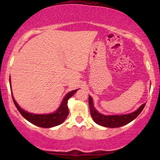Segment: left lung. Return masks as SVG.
<instances>
[{"instance_id":"obj_1","label":"left lung","mask_w":160,"mask_h":160,"mask_svg":"<svg viewBox=\"0 0 160 160\" xmlns=\"http://www.w3.org/2000/svg\"><path fill=\"white\" fill-rule=\"evenodd\" d=\"M89 106L90 109L91 117L96 124L100 126L106 127V128H115L124 126L125 124L130 123L134 120L138 116L146 104L143 103L134 112L128 113V114H121V115H105L96 110L94 106L93 100L90 95L89 96Z\"/></svg>"}]
</instances>
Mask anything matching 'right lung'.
<instances>
[{
    "label": "right lung",
    "instance_id": "1",
    "mask_svg": "<svg viewBox=\"0 0 160 160\" xmlns=\"http://www.w3.org/2000/svg\"><path fill=\"white\" fill-rule=\"evenodd\" d=\"M9 83L11 84V78H9ZM12 88V85H11ZM78 89H75L70 92L67 93L63 98L62 102L59 108L53 113H43V114H36V113H29L28 111L23 110L20 106L17 104L16 100H14V96L12 95L13 101L15 106L17 107V110L19 111L22 116L25 118L26 120L30 122V123L35 124V125L41 127L43 128H53V127L58 126L59 124H62L63 122L66 119V118L68 115L69 110L68 108V100L70 99L74 94L76 92ZM12 91V90H11Z\"/></svg>",
    "mask_w": 160,
    "mask_h": 160
}]
</instances>
